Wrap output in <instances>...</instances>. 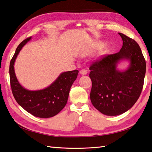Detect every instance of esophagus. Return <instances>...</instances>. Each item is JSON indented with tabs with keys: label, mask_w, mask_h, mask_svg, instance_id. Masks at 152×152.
I'll return each mask as SVG.
<instances>
[{
	"label": "esophagus",
	"mask_w": 152,
	"mask_h": 152,
	"mask_svg": "<svg viewBox=\"0 0 152 152\" xmlns=\"http://www.w3.org/2000/svg\"><path fill=\"white\" fill-rule=\"evenodd\" d=\"M80 74H83V75H85V74H87V71L86 69H81L80 71Z\"/></svg>",
	"instance_id": "34e87169"
}]
</instances>
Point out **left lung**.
<instances>
[{
  "label": "left lung",
  "mask_w": 152,
  "mask_h": 152,
  "mask_svg": "<svg viewBox=\"0 0 152 152\" xmlns=\"http://www.w3.org/2000/svg\"><path fill=\"white\" fill-rule=\"evenodd\" d=\"M119 35L123 40L119 53L104 55L89 67L91 102L97 110L108 116L121 115L132 107L141 94L146 72V62L139 44L123 33ZM121 60L130 61L126 71L116 69Z\"/></svg>",
  "instance_id": "left-lung-1"
}]
</instances>
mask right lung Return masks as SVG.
Segmentation results:
<instances>
[{
    "mask_svg": "<svg viewBox=\"0 0 152 152\" xmlns=\"http://www.w3.org/2000/svg\"><path fill=\"white\" fill-rule=\"evenodd\" d=\"M31 37L20 43L11 58L10 65V84L12 94L18 104L33 116L49 118L55 116L66 105L69 90L75 81L78 70L63 72L46 89L38 91L27 90L18 82L14 71L15 58Z\"/></svg>",
    "mask_w": 152,
    "mask_h": 152,
    "instance_id": "1",
    "label": "right lung"
}]
</instances>
